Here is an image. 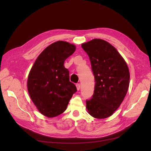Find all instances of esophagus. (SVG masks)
Returning <instances> with one entry per match:
<instances>
[{
  "instance_id": "1",
  "label": "esophagus",
  "mask_w": 151,
  "mask_h": 151,
  "mask_svg": "<svg viewBox=\"0 0 151 151\" xmlns=\"http://www.w3.org/2000/svg\"><path fill=\"white\" fill-rule=\"evenodd\" d=\"M76 87H77V91H79L81 89V85L79 84H76Z\"/></svg>"
}]
</instances>
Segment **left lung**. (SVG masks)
<instances>
[{
    "mask_svg": "<svg viewBox=\"0 0 151 151\" xmlns=\"http://www.w3.org/2000/svg\"><path fill=\"white\" fill-rule=\"evenodd\" d=\"M88 55L95 79L94 94L86 100L88 113L98 119L112 115L124 99L130 72L124 59L111 44L94 39L82 44Z\"/></svg>",
    "mask_w": 151,
    "mask_h": 151,
    "instance_id": "8db88e82",
    "label": "left lung"
}]
</instances>
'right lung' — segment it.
Segmentation results:
<instances>
[{
	"label": "right lung",
	"mask_w": 151,
	"mask_h": 151,
	"mask_svg": "<svg viewBox=\"0 0 151 151\" xmlns=\"http://www.w3.org/2000/svg\"><path fill=\"white\" fill-rule=\"evenodd\" d=\"M74 45L58 41L45 48L32 67L28 76L29 96L38 111L49 118L64 112L77 91L69 80L64 62L74 53Z\"/></svg>",
	"instance_id": "obj_1"
}]
</instances>
